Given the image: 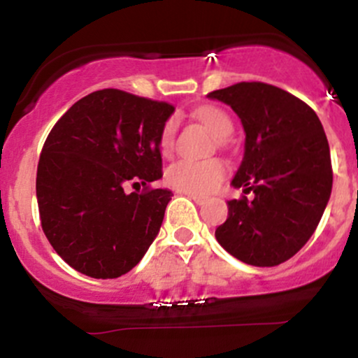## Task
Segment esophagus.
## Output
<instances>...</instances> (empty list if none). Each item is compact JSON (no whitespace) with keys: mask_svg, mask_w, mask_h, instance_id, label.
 I'll return each instance as SVG.
<instances>
[{"mask_svg":"<svg viewBox=\"0 0 358 358\" xmlns=\"http://www.w3.org/2000/svg\"><path fill=\"white\" fill-rule=\"evenodd\" d=\"M188 196H190V199L193 200V202H195L196 205H203L205 203V199L203 196H200V195H190V193H187Z\"/></svg>","mask_w":358,"mask_h":358,"instance_id":"obj_1","label":"esophagus"}]
</instances>
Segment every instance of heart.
<instances>
[{
	"instance_id": "b5f03b06",
	"label": "heart",
	"mask_w": 358,
	"mask_h": 358,
	"mask_svg": "<svg viewBox=\"0 0 358 358\" xmlns=\"http://www.w3.org/2000/svg\"><path fill=\"white\" fill-rule=\"evenodd\" d=\"M199 119L208 129L215 134V138L225 139L231 136L234 126L224 110L205 106L199 110ZM175 139V122L168 121L162 131L159 146L165 153H170ZM227 175V166L220 159H178L168 168L166 182L175 190L190 193V195H207L215 190Z\"/></svg>"
}]
</instances>
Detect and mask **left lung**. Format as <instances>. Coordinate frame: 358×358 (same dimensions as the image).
I'll use <instances>...</instances> for the list:
<instances>
[{"instance_id":"1","label":"left lung","mask_w":358,"mask_h":358,"mask_svg":"<svg viewBox=\"0 0 358 358\" xmlns=\"http://www.w3.org/2000/svg\"><path fill=\"white\" fill-rule=\"evenodd\" d=\"M207 96L241 117L245 150L232 185L252 193L229 200L217 241L245 264H281L313 236L330 199L334 171L322 122L306 102L264 82H239Z\"/></svg>"}]
</instances>
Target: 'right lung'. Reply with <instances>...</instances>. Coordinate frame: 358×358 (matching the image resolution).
I'll return each instance as SVG.
<instances>
[{"label": "right lung", "mask_w": 358, "mask_h": 358, "mask_svg": "<svg viewBox=\"0 0 358 358\" xmlns=\"http://www.w3.org/2000/svg\"><path fill=\"white\" fill-rule=\"evenodd\" d=\"M173 110L168 102L102 89L52 127L36 170V200L45 236L71 268L119 278L158 236L173 193L150 183L163 176L159 138ZM127 184L137 192L126 194Z\"/></svg>", "instance_id": "right-lung-1"}]
</instances>
